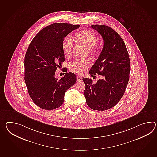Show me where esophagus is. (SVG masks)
Listing matches in <instances>:
<instances>
[{
	"mask_svg": "<svg viewBox=\"0 0 157 157\" xmlns=\"http://www.w3.org/2000/svg\"><path fill=\"white\" fill-rule=\"evenodd\" d=\"M77 79L78 82H82V78L80 76H77Z\"/></svg>",
	"mask_w": 157,
	"mask_h": 157,
	"instance_id": "obj_1",
	"label": "esophagus"
}]
</instances>
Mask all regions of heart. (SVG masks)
Masks as SVG:
<instances>
[{
    "mask_svg": "<svg viewBox=\"0 0 157 157\" xmlns=\"http://www.w3.org/2000/svg\"><path fill=\"white\" fill-rule=\"evenodd\" d=\"M76 39L80 44L88 49L90 52L91 53H94L98 51V46L96 44L97 37L94 32L87 30L82 31L77 34ZM73 43L71 39L66 36L63 39L62 42V49L65 56L70 55ZM90 63L87 60H75L70 63L69 69L73 73L82 74L90 67Z\"/></svg>",
    "mask_w": 157,
    "mask_h": 157,
    "instance_id": "obj_1",
    "label": "heart"
}]
</instances>
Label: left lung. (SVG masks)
Segmentation results:
<instances>
[{
    "mask_svg": "<svg viewBox=\"0 0 157 157\" xmlns=\"http://www.w3.org/2000/svg\"><path fill=\"white\" fill-rule=\"evenodd\" d=\"M104 40V47L90 70L92 77L101 75L96 83L83 78L86 85L84 94L88 106L93 110L104 111L117 104L124 94L129 80L130 60L125 43L112 28L93 25Z\"/></svg>",
    "mask_w": 157,
    "mask_h": 157,
    "instance_id": "obj_1",
    "label": "left lung"
}]
</instances>
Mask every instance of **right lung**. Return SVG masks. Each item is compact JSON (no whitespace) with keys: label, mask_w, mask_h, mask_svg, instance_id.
Listing matches in <instances>:
<instances>
[{"label":"right lung","mask_w":157,"mask_h":157,"mask_svg":"<svg viewBox=\"0 0 157 157\" xmlns=\"http://www.w3.org/2000/svg\"><path fill=\"white\" fill-rule=\"evenodd\" d=\"M80 26L66 23L52 24L35 35L25 57V82L32 100L39 108L53 110L60 107L67 90L77 81L73 73L58 79L57 67L65 61L63 39Z\"/></svg>","instance_id":"add662e5"}]
</instances>
